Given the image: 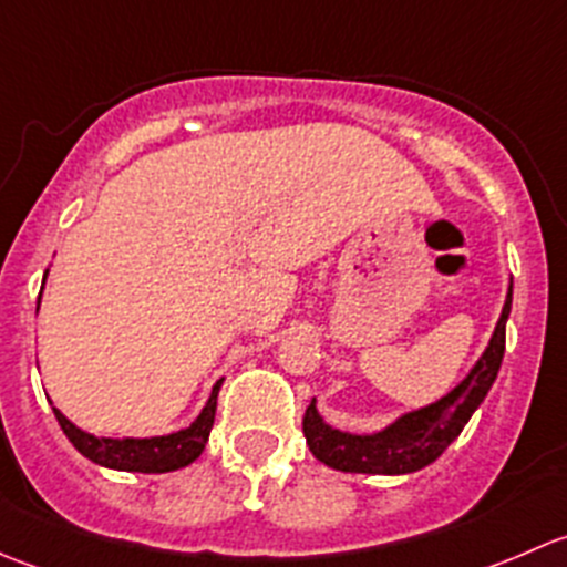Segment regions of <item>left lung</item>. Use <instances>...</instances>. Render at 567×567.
I'll list each match as a JSON object with an SVG mask.
<instances>
[{
  "label": "left lung",
  "mask_w": 567,
  "mask_h": 567,
  "mask_svg": "<svg viewBox=\"0 0 567 567\" xmlns=\"http://www.w3.org/2000/svg\"><path fill=\"white\" fill-rule=\"evenodd\" d=\"M511 305L513 288L507 290L505 307L496 320L488 348L468 370L466 379L436 403L398 416L384 431H337L329 422H323L312 400L305 411V436L310 453L326 466L351 474H411L436 461L461 436L463 425L472 420L477 405L494 386L502 357H505V323L511 316Z\"/></svg>",
  "instance_id": "8db88e82"
}]
</instances>
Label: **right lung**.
<instances>
[{
	"label": "right lung",
	"instance_id": "obj_1",
	"mask_svg": "<svg viewBox=\"0 0 567 567\" xmlns=\"http://www.w3.org/2000/svg\"><path fill=\"white\" fill-rule=\"evenodd\" d=\"M38 307H40V299H38ZM221 381H216V386L210 390L208 403H205V409L199 411L197 420H194L188 427H183V431L167 433V436H151V439L93 436V433L73 425L60 409H54V416L56 422H60L62 433L71 439L73 447H76L84 458L99 463V466L120 468V472H142V474L175 472V468L188 466V463H194L199 455H203L205 442H208L210 436V427H214L216 394H219Z\"/></svg>",
	"mask_w": 567,
	"mask_h": 567
}]
</instances>
